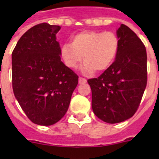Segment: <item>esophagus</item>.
Listing matches in <instances>:
<instances>
[{
  "instance_id": "34e87169",
  "label": "esophagus",
  "mask_w": 159,
  "mask_h": 159,
  "mask_svg": "<svg viewBox=\"0 0 159 159\" xmlns=\"http://www.w3.org/2000/svg\"><path fill=\"white\" fill-rule=\"evenodd\" d=\"M78 82H79L80 84H83V83H86V82H87V80L85 79V78H83V77H79Z\"/></svg>"
}]
</instances>
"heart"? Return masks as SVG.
I'll list each match as a JSON object with an SVG mask.
<instances>
[{"label":"heart","mask_w":159,"mask_h":159,"mask_svg":"<svg viewBox=\"0 0 159 159\" xmlns=\"http://www.w3.org/2000/svg\"><path fill=\"white\" fill-rule=\"evenodd\" d=\"M120 41L111 31H83L72 36V43L61 46L60 54L64 64L69 68H76L81 61L83 74H91L96 70L103 72L111 67L118 53Z\"/></svg>","instance_id":"heart-1"}]
</instances>
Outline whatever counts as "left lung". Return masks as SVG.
<instances>
[{
	"mask_svg": "<svg viewBox=\"0 0 159 159\" xmlns=\"http://www.w3.org/2000/svg\"><path fill=\"white\" fill-rule=\"evenodd\" d=\"M120 46L115 62L99 77L89 79L92 106L104 122L116 124L131 118L147 85V53L138 36L128 26L116 30Z\"/></svg>",
	"mask_w": 159,
	"mask_h": 159,
	"instance_id": "8db88e82",
	"label": "left lung"
}]
</instances>
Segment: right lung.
I'll return each mask as SVG.
<instances>
[{"instance_id":"right-lung-1","label":"right lung","mask_w":159,"mask_h":159,"mask_svg":"<svg viewBox=\"0 0 159 159\" xmlns=\"http://www.w3.org/2000/svg\"><path fill=\"white\" fill-rule=\"evenodd\" d=\"M60 26L42 23L26 31L12 53V87L33 123L48 126L64 116L78 76L61 61L56 34Z\"/></svg>"}]
</instances>
